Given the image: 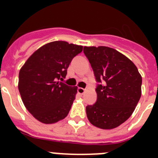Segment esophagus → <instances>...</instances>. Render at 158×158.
<instances>
[{"label":"esophagus","instance_id":"34e87169","mask_svg":"<svg viewBox=\"0 0 158 158\" xmlns=\"http://www.w3.org/2000/svg\"><path fill=\"white\" fill-rule=\"evenodd\" d=\"M85 92V89H84L83 88H78L77 89V93H79V94H84Z\"/></svg>","mask_w":158,"mask_h":158}]
</instances>
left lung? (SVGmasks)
Wrapping results in <instances>:
<instances>
[{
    "label": "left lung",
    "mask_w": 158,
    "mask_h": 158,
    "mask_svg": "<svg viewBox=\"0 0 158 158\" xmlns=\"http://www.w3.org/2000/svg\"><path fill=\"white\" fill-rule=\"evenodd\" d=\"M96 81L97 99L86 107L88 119L100 129H113L130 118L142 95V76L125 55L107 47H85ZM103 84H102V81Z\"/></svg>",
    "instance_id": "8db88e82"
}]
</instances>
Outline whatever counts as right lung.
Wrapping results in <instances>:
<instances>
[{
  "label": "right lung",
  "instance_id": "1",
  "mask_svg": "<svg viewBox=\"0 0 158 158\" xmlns=\"http://www.w3.org/2000/svg\"><path fill=\"white\" fill-rule=\"evenodd\" d=\"M82 46L54 41L43 45L26 61L19 73L18 89L27 111L40 122L51 124L67 116L77 87L62 82L71 61Z\"/></svg>",
  "mask_w": 158,
  "mask_h": 158
}]
</instances>
